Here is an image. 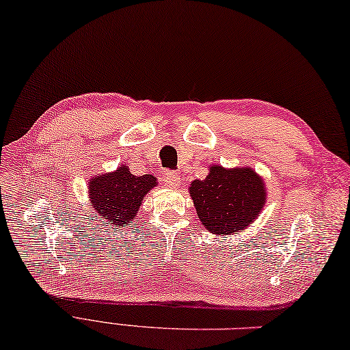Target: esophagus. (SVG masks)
I'll return each instance as SVG.
<instances>
[{
    "label": "esophagus",
    "mask_w": 350,
    "mask_h": 350,
    "mask_svg": "<svg viewBox=\"0 0 350 350\" xmlns=\"http://www.w3.org/2000/svg\"><path fill=\"white\" fill-rule=\"evenodd\" d=\"M180 183H181V178L176 174L167 172L166 175H164V184H166V186L170 189H176L178 186H180Z\"/></svg>",
    "instance_id": "1"
}]
</instances>
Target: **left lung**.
Instances as JSON below:
<instances>
[{"instance_id": "obj_1", "label": "left lung", "mask_w": 350, "mask_h": 350, "mask_svg": "<svg viewBox=\"0 0 350 350\" xmlns=\"http://www.w3.org/2000/svg\"><path fill=\"white\" fill-rule=\"evenodd\" d=\"M189 192L202 226L215 234L247 228L267 202L265 183L252 167L212 166L204 180L192 181Z\"/></svg>"}]
</instances>
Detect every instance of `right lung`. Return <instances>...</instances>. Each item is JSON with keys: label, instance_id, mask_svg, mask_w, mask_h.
Returning <instances> with one entry per match:
<instances>
[{"label": "right lung", "instance_id": "1", "mask_svg": "<svg viewBox=\"0 0 350 350\" xmlns=\"http://www.w3.org/2000/svg\"><path fill=\"white\" fill-rule=\"evenodd\" d=\"M157 186L152 175L137 176L128 166H120L116 172L93 176L88 181L90 201L96 210V219H102L118 232L129 227L140 210L146 193Z\"/></svg>", "mask_w": 350, "mask_h": 350}]
</instances>
